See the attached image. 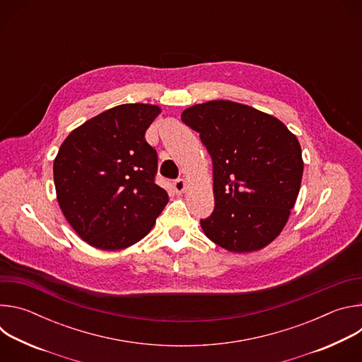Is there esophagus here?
Returning a JSON list of instances; mask_svg holds the SVG:
<instances>
[{
    "label": "esophagus",
    "instance_id": "34e87169",
    "mask_svg": "<svg viewBox=\"0 0 362 362\" xmlns=\"http://www.w3.org/2000/svg\"><path fill=\"white\" fill-rule=\"evenodd\" d=\"M173 189L176 193H183L186 190V182L183 179H177L173 182Z\"/></svg>",
    "mask_w": 362,
    "mask_h": 362
}]
</instances>
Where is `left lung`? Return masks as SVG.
Here are the masks:
<instances>
[{"label": "left lung", "mask_w": 362, "mask_h": 362, "mask_svg": "<svg viewBox=\"0 0 362 362\" xmlns=\"http://www.w3.org/2000/svg\"><path fill=\"white\" fill-rule=\"evenodd\" d=\"M214 162L215 211L200 221L212 242L235 253L261 250L285 228L296 202L300 144L276 117L230 100L182 113Z\"/></svg>", "instance_id": "left-lung-1"}]
</instances>
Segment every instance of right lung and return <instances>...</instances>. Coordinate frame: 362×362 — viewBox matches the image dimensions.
I'll use <instances>...</instances> for the list:
<instances>
[{
	"label": "right lung",
	"mask_w": 362,
	"mask_h": 362,
	"mask_svg": "<svg viewBox=\"0 0 362 362\" xmlns=\"http://www.w3.org/2000/svg\"><path fill=\"white\" fill-rule=\"evenodd\" d=\"M162 109L120 105L74 129L53 165L60 209L88 245L126 249L156 223L169 196L154 183L158 153L144 133Z\"/></svg>",
	"instance_id": "1"
}]
</instances>
